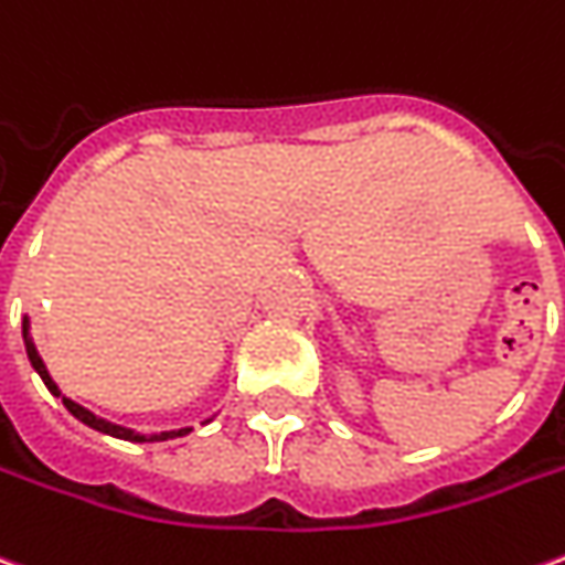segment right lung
Instances as JSON below:
<instances>
[{"instance_id": "add662e5", "label": "right lung", "mask_w": 565, "mask_h": 565, "mask_svg": "<svg viewBox=\"0 0 565 565\" xmlns=\"http://www.w3.org/2000/svg\"><path fill=\"white\" fill-rule=\"evenodd\" d=\"M23 342H26V358H30V364H33L35 373L42 376V382L49 385V392L54 394V397H63L61 388H57V382L51 379L45 361L39 358L33 333H30V318H23ZM63 406H66L78 422H85L88 428H94V431L109 434V437H118V440H131V444H159V440H173V437H183V434L192 431V428H173V431H161V434H140V431H134V428H125V425H116V422H106L100 419V416H94L90 409H85V406L76 404V401H70V397H63Z\"/></svg>"}]
</instances>
